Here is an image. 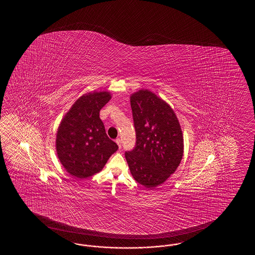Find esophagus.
Returning a JSON list of instances; mask_svg holds the SVG:
<instances>
[{"label":"esophagus","mask_w":255,"mask_h":255,"mask_svg":"<svg viewBox=\"0 0 255 255\" xmlns=\"http://www.w3.org/2000/svg\"><path fill=\"white\" fill-rule=\"evenodd\" d=\"M116 143L118 144V146H119V147H120V148H121V140H120V138H117V139H116Z\"/></svg>","instance_id":"34e87169"}]
</instances>
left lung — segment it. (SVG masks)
I'll use <instances>...</instances> for the list:
<instances>
[{"mask_svg": "<svg viewBox=\"0 0 255 255\" xmlns=\"http://www.w3.org/2000/svg\"><path fill=\"white\" fill-rule=\"evenodd\" d=\"M135 146L125 153L130 172L147 189L162 184L182 159L183 135L173 109L147 89L130 97Z\"/></svg>", "mask_w": 255, "mask_h": 255, "instance_id": "left-lung-1", "label": "left lung"}]
</instances>
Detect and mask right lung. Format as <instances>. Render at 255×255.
I'll use <instances>...</instances> for the list:
<instances>
[{"label": "right lung", "instance_id": "obj_1", "mask_svg": "<svg viewBox=\"0 0 255 255\" xmlns=\"http://www.w3.org/2000/svg\"><path fill=\"white\" fill-rule=\"evenodd\" d=\"M111 99L110 93H87L65 115L56 133V153L71 176L87 179L102 170L119 146L109 138L100 109Z\"/></svg>", "mask_w": 255, "mask_h": 255}]
</instances>
